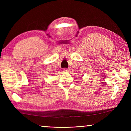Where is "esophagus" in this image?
Returning a JSON list of instances; mask_svg holds the SVG:
<instances>
[{
    "mask_svg": "<svg viewBox=\"0 0 131 131\" xmlns=\"http://www.w3.org/2000/svg\"><path fill=\"white\" fill-rule=\"evenodd\" d=\"M63 71L65 72H69V71H70V69H64Z\"/></svg>",
    "mask_w": 131,
    "mask_h": 131,
    "instance_id": "obj_1",
    "label": "esophagus"
}]
</instances>
